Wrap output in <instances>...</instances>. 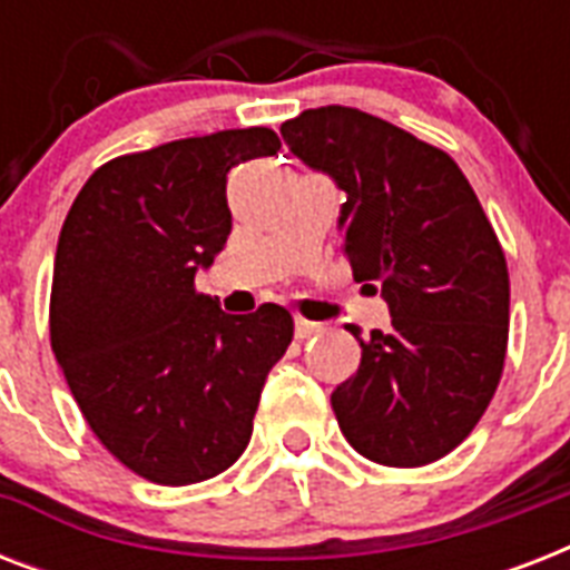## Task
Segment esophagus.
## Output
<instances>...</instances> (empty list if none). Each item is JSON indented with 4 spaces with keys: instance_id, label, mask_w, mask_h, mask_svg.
Segmentation results:
<instances>
[{
    "instance_id": "34e87169",
    "label": "esophagus",
    "mask_w": 570,
    "mask_h": 570,
    "mask_svg": "<svg viewBox=\"0 0 570 570\" xmlns=\"http://www.w3.org/2000/svg\"><path fill=\"white\" fill-rule=\"evenodd\" d=\"M322 331L320 322H307V320H295V337L298 340H307V337H316Z\"/></svg>"
}]
</instances>
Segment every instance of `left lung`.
<instances>
[{
	"instance_id": "8db88e82",
	"label": "left lung",
	"mask_w": 570,
	"mask_h": 570,
	"mask_svg": "<svg viewBox=\"0 0 570 570\" xmlns=\"http://www.w3.org/2000/svg\"><path fill=\"white\" fill-rule=\"evenodd\" d=\"M281 136L346 191L352 275L387 298L390 328L331 393L340 432L387 468L443 459L485 414L509 340V272L476 191L443 150L361 109H307Z\"/></svg>"
}]
</instances>
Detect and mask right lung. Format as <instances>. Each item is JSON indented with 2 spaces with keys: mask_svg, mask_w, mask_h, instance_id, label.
I'll return each mask as SVG.
<instances>
[{
  "mask_svg": "<svg viewBox=\"0 0 570 570\" xmlns=\"http://www.w3.org/2000/svg\"><path fill=\"white\" fill-rule=\"evenodd\" d=\"M266 127L180 138L88 177L58 236L49 337L102 446L159 485L218 476L254 432L293 316H230L195 293L227 245V174L275 156Z\"/></svg>",
  "mask_w": 570,
  "mask_h": 570,
  "instance_id": "obj_1",
  "label": "right lung"
}]
</instances>
